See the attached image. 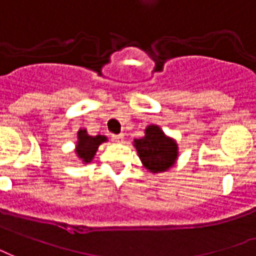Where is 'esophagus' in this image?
<instances>
[{"mask_svg":"<svg viewBox=\"0 0 256 256\" xmlns=\"http://www.w3.org/2000/svg\"><path fill=\"white\" fill-rule=\"evenodd\" d=\"M113 140L117 142V143H121V142L124 140V135H122V134H120V135H113Z\"/></svg>","mask_w":256,"mask_h":256,"instance_id":"1","label":"esophagus"}]
</instances>
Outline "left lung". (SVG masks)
I'll return each instance as SVG.
<instances>
[{
    "label": "left lung",
    "mask_w": 256,
    "mask_h": 256,
    "mask_svg": "<svg viewBox=\"0 0 256 256\" xmlns=\"http://www.w3.org/2000/svg\"><path fill=\"white\" fill-rule=\"evenodd\" d=\"M136 151L143 166L148 172H164L176 164L178 159V144L158 126H148L144 136L134 140Z\"/></svg>",
    "instance_id": "obj_1"
}]
</instances>
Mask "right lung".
<instances>
[{
  "label": "right lung",
  "mask_w": 256,
  "mask_h": 256,
  "mask_svg": "<svg viewBox=\"0 0 256 256\" xmlns=\"http://www.w3.org/2000/svg\"><path fill=\"white\" fill-rule=\"evenodd\" d=\"M76 136H78V140L76 144V155L84 164L92 162L100 146L108 142L106 136H90L86 130H78Z\"/></svg>",
  "instance_id": "right-lung-1"
}]
</instances>
